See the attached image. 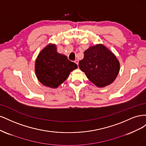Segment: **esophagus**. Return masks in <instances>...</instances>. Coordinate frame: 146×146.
Returning a JSON list of instances; mask_svg holds the SVG:
<instances>
[{
    "label": "esophagus",
    "mask_w": 146,
    "mask_h": 146,
    "mask_svg": "<svg viewBox=\"0 0 146 146\" xmlns=\"http://www.w3.org/2000/svg\"><path fill=\"white\" fill-rule=\"evenodd\" d=\"M74 62L76 63L77 65H78V60H75Z\"/></svg>",
    "instance_id": "obj_1"
}]
</instances>
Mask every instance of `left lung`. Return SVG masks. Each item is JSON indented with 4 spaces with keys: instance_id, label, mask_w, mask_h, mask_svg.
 <instances>
[{
    "instance_id": "left-lung-1",
    "label": "left lung",
    "mask_w": 146,
    "mask_h": 146,
    "mask_svg": "<svg viewBox=\"0 0 146 146\" xmlns=\"http://www.w3.org/2000/svg\"><path fill=\"white\" fill-rule=\"evenodd\" d=\"M79 68L88 78L98 87L111 84L120 69L119 61L104 45L90 47L84 52V58L79 61Z\"/></svg>"
}]
</instances>
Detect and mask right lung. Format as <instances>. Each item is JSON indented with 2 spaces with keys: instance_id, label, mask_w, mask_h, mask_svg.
<instances>
[{
  "instance_id": "right-lung-1",
  "label": "right lung",
  "mask_w": 146,
  "mask_h": 146,
  "mask_svg": "<svg viewBox=\"0 0 146 146\" xmlns=\"http://www.w3.org/2000/svg\"><path fill=\"white\" fill-rule=\"evenodd\" d=\"M77 65L69 60L67 56L58 54L55 45L49 44L39 53L35 71L38 80L42 85L55 88L68 78L70 72Z\"/></svg>"
}]
</instances>
